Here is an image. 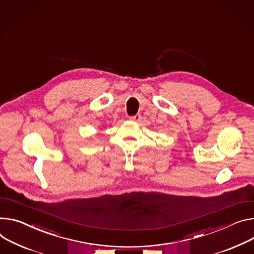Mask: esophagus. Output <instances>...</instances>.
I'll return each mask as SVG.
<instances>
[{
  "label": "esophagus",
  "instance_id": "1",
  "mask_svg": "<svg viewBox=\"0 0 254 254\" xmlns=\"http://www.w3.org/2000/svg\"><path fill=\"white\" fill-rule=\"evenodd\" d=\"M129 120L132 121V122H140L142 120V115L141 114H135V115H133V117H130Z\"/></svg>",
  "mask_w": 254,
  "mask_h": 254
}]
</instances>
